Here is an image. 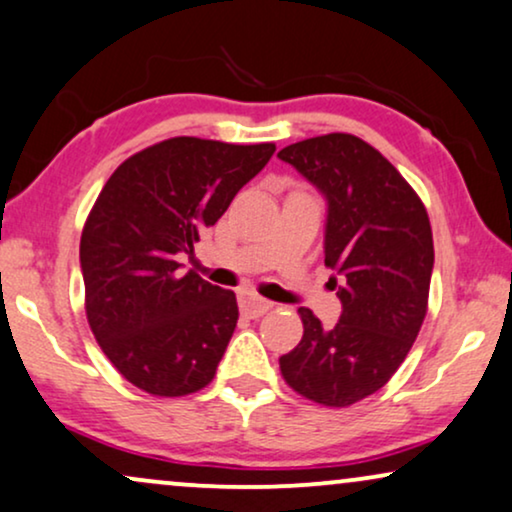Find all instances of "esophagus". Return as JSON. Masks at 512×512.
<instances>
[{"instance_id":"34e87169","label":"esophagus","mask_w":512,"mask_h":512,"mask_svg":"<svg viewBox=\"0 0 512 512\" xmlns=\"http://www.w3.org/2000/svg\"><path fill=\"white\" fill-rule=\"evenodd\" d=\"M238 304H241V312L243 316H248V319H260L262 314H267L269 309L274 307L269 300L252 293V290H243V293L238 295Z\"/></svg>"}]
</instances>
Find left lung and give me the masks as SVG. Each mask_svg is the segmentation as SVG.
<instances>
[{"instance_id":"1","label":"left lung","mask_w":512,"mask_h":512,"mask_svg":"<svg viewBox=\"0 0 512 512\" xmlns=\"http://www.w3.org/2000/svg\"><path fill=\"white\" fill-rule=\"evenodd\" d=\"M326 198V267L342 302L323 328L302 307L300 345L278 359L286 383L323 406L357 404L397 373L428 312L432 229L423 200L385 155L354 134H323L278 153Z\"/></svg>"}]
</instances>
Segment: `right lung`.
Returning <instances> with one entry per match:
<instances>
[{
  "mask_svg": "<svg viewBox=\"0 0 512 512\" xmlns=\"http://www.w3.org/2000/svg\"><path fill=\"white\" fill-rule=\"evenodd\" d=\"M274 151L174 137L134 153L101 189L80 241L84 309L103 354L139 390L184 397L215 378L236 295L181 274L179 257Z\"/></svg>",
  "mask_w": 512,
  "mask_h": 512,
  "instance_id": "add662e5",
  "label": "right lung"
}]
</instances>
